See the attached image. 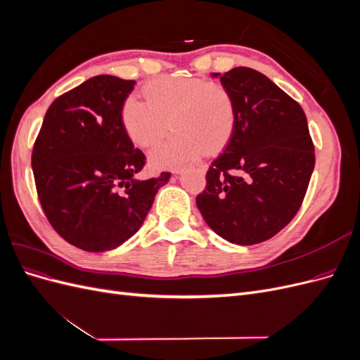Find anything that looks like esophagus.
Instances as JSON below:
<instances>
[{"label": "esophagus", "instance_id": "obj_1", "mask_svg": "<svg viewBox=\"0 0 360 360\" xmlns=\"http://www.w3.org/2000/svg\"><path fill=\"white\" fill-rule=\"evenodd\" d=\"M200 169H202V171H204L205 168H204V167H201ZM180 172H181V169H180V168H177V169H174V174H180Z\"/></svg>", "mask_w": 360, "mask_h": 360}]
</instances>
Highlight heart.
<instances>
[{"mask_svg":"<svg viewBox=\"0 0 360 360\" xmlns=\"http://www.w3.org/2000/svg\"><path fill=\"white\" fill-rule=\"evenodd\" d=\"M144 101L130 96L122 108L127 136L143 148L156 146L168 134L167 143L151 151L156 168H176L198 159L204 151L219 150L231 135L234 99L219 81L198 78H163L144 89Z\"/></svg>","mask_w":360,"mask_h":360,"instance_id":"obj_1","label":"heart"}]
</instances>
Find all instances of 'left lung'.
<instances>
[{"label":"left lung","instance_id":"8db88e82","mask_svg":"<svg viewBox=\"0 0 360 360\" xmlns=\"http://www.w3.org/2000/svg\"><path fill=\"white\" fill-rule=\"evenodd\" d=\"M219 76L234 99L230 141L205 174L197 205L212 230L236 245L266 242L303 202L315 150L302 106L249 68Z\"/></svg>","mask_w":360,"mask_h":360}]
</instances>
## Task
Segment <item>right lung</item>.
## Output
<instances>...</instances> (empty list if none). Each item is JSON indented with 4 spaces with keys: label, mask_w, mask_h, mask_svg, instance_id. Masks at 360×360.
<instances>
[{
    "label": "right lung",
    "mask_w": 360,
    "mask_h": 360,
    "mask_svg": "<svg viewBox=\"0 0 360 360\" xmlns=\"http://www.w3.org/2000/svg\"><path fill=\"white\" fill-rule=\"evenodd\" d=\"M134 85L99 75L58 96L32 147L43 212L64 240L86 252L111 250L132 237L171 177H134L146 165L122 122Z\"/></svg>",
    "instance_id": "right-lung-1"
}]
</instances>
